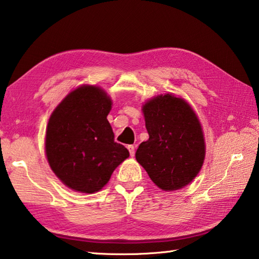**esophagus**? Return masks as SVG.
<instances>
[{
  "label": "esophagus",
  "instance_id": "obj_1",
  "mask_svg": "<svg viewBox=\"0 0 259 259\" xmlns=\"http://www.w3.org/2000/svg\"><path fill=\"white\" fill-rule=\"evenodd\" d=\"M128 150H129V153H130V156H135V146L134 145H129L128 146Z\"/></svg>",
  "mask_w": 259,
  "mask_h": 259
}]
</instances>
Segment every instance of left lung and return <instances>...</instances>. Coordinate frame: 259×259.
Wrapping results in <instances>:
<instances>
[{
	"label": "left lung",
	"mask_w": 259,
	"mask_h": 259,
	"mask_svg": "<svg viewBox=\"0 0 259 259\" xmlns=\"http://www.w3.org/2000/svg\"><path fill=\"white\" fill-rule=\"evenodd\" d=\"M143 113L150 138L139 145L136 160L161 190L183 188L196 177L204 161L198 116L190 104L170 94L148 100Z\"/></svg>",
	"instance_id": "1"
}]
</instances>
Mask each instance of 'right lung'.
Wrapping results in <instances>:
<instances>
[{
    "instance_id": "obj_1",
    "label": "right lung",
    "mask_w": 259,
    "mask_h": 259,
    "mask_svg": "<svg viewBox=\"0 0 259 259\" xmlns=\"http://www.w3.org/2000/svg\"><path fill=\"white\" fill-rule=\"evenodd\" d=\"M112 100L96 85H81L52 112L46 133V154L65 185L95 193L106 185L117 165L129 156L114 142L107 115Z\"/></svg>"
}]
</instances>
